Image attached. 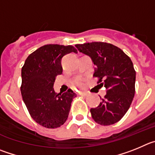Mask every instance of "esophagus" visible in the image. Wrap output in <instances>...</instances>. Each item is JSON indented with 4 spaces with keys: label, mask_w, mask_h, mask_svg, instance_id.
<instances>
[{
    "label": "esophagus",
    "mask_w": 155,
    "mask_h": 155,
    "mask_svg": "<svg viewBox=\"0 0 155 155\" xmlns=\"http://www.w3.org/2000/svg\"><path fill=\"white\" fill-rule=\"evenodd\" d=\"M79 95H80V96H83V97H86L88 95V93H86V92H81V93H79Z\"/></svg>",
    "instance_id": "obj_1"
}]
</instances>
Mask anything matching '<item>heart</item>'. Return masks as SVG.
Here are the masks:
<instances>
[{"mask_svg":"<svg viewBox=\"0 0 155 155\" xmlns=\"http://www.w3.org/2000/svg\"><path fill=\"white\" fill-rule=\"evenodd\" d=\"M72 85L74 86H78V87L79 88H83L84 87L85 83L83 79H80V78H78V79H76L73 82H72Z\"/></svg>","mask_w":155,"mask_h":155,"instance_id":"obj_1","label":"heart"}]
</instances>
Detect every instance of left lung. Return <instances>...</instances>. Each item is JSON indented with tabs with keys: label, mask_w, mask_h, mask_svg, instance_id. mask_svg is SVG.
<instances>
[{
	"label": "left lung",
	"mask_w": 155,
	"mask_h": 155,
	"mask_svg": "<svg viewBox=\"0 0 155 155\" xmlns=\"http://www.w3.org/2000/svg\"><path fill=\"white\" fill-rule=\"evenodd\" d=\"M75 46L90 57L96 65L93 76L99 78L98 86L106 88L107 94L100 105L90 109L92 117L104 126L118 122L127 112L134 97L136 72L131 59L110 43L94 41Z\"/></svg>",
	"instance_id": "8db88e82"
}]
</instances>
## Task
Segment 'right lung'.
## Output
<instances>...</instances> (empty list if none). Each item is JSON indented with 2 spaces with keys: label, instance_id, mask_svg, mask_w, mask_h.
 Returning a JSON list of instances; mask_svg holds the SVG:
<instances>
[{
  "label": "right lung",
  "instance_id": "1",
  "mask_svg": "<svg viewBox=\"0 0 155 155\" xmlns=\"http://www.w3.org/2000/svg\"><path fill=\"white\" fill-rule=\"evenodd\" d=\"M77 53L72 45H45L28 55L21 69L24 103L35 122L47 128H57L66 121L76 94L71 89L64 93L54 90L55 76L62 73L65 55Z\"/></svg>",
  "mask_w": 155,
  "mask_h": 155
}]
</instances>
